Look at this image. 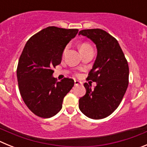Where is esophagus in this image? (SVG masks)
Returning a JSON list of instances; mask_svg holds the SVG:
<instances>
[{
    "label": "esophagus",
    "mask_w": 147,
    "mask_h": 147,
    "mask_svg": "<svg viewBox=\"0 0 147 147\" xmlns=\"http://www.w3.org/2000/svg\"><path fill=\"white\" fill-rule=\"evenodd\" d=\"M82 83L81 82H80L79 80H74V85H82Z\"/></svg>",
    "instance_id": "esophagus-1"
}]
</instances>
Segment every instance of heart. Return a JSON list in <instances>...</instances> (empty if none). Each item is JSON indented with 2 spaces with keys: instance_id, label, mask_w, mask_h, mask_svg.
<instances>
[{
  "instance_id": "obj_1",
  "label": "heart",
  "mask_w": 147,
  "mask_h": 147,
  "mask_svg": "<svg viewBox=\"0 0 147 147\" xmlns=\"http://www.w3.org/2000/svg\"><path fill=\"white\" fill-rule=\"evenodd\" d=\"M90 47H91V45H90V44L85 43V42H84V43H82L81 45H80V51L85 50V49H88V48H90Z\"/></svg>"
}]
</instances>
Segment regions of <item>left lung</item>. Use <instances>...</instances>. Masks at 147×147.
<instances>
[{
	"label": "left lung",
	"instance_id": "8db88e82",
	"mask_svg": "<svg viewBox=\"0 0 147 147\" xmlns=\"http://www.w3.org/2000/svg\"><path fill=\"white\" fill-rule=\"evenodd\" d=\"M79 34L91 40L97 56L88 80L96 82L91 89L85 83L86 93L79 100V107L87 117L102 119L119 107L129 84V66L117 40L100 28L85 29Z\"/></svg>",
	"mask_w": 147,
	"mask_h": 147
}]
</instances>
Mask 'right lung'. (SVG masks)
I'll list each match as a JSON object with an SVG mask.
<instances>
[{
    "label": "right lung",
    "instance_id": "right-lung-1",
    "mask_svg": "<svg viewBox=\"0 0 147 147\" xmlns=\"http://www.w3.org/2000/svg\"><path fill=\"white\" fill-rule=\"evenodd\" d=\"M78 31L47 27L32 36L23 49L17 68L18 87L23 102L39 117L51 118L59 113L74 85L69 78L57 82L53 67L60 64L65 48Z\"/></svg>",
    "mask_w": 147,
    "mask_h": 147
}]
</instances>
